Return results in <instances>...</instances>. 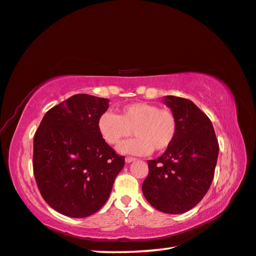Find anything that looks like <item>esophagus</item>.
<instances>
[{
	"label": "esophagus",
	"instance_id": "1",
	"mask_svg": "<svg viewBox=\"0 0 256 256\" xmlns=\"http://www.w3.org/2000/svg\"><path fill=\"white\" fill-rule=\"evenodd\" d=\"M134 160H136V158H133V157L125 158V162H126V163H132V162H134Z\"/></svg>",
	"mask_w": 256,
	"mask_h": 256
}]
</instances>
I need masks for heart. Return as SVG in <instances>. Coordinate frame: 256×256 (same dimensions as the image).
<instances>
[{
  "mask_svg": "<svg viewBox=\"0 0 256 256\" xmlns=\"http://www.w3.org/2000/svg\"><path fill=\"white\" fill-rule=\"evenodd\" d=\"M96 128L104 142L118 144L133 133V139L118 146L123 155H148L154 149L163 152L174 142L178 133V120L170 109L160 108L147 102H134L124 106L120 115L104 112Z\"/></svg>",
  "mask_w": 256,
  "mask_h": 256,
  "instance_id": "1",
  "label": "heart"
}]
</instances>
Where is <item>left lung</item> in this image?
<instances>
[{"instance_id":"8db88e82","label":"left lung","mask_w":256,"mask_h":256,"mask_svg":"<svg viewBox=\"0 0 256 256\" xmlns=\"http://www.w3.org/2000/svg\"><path fill=\"white\" fill-rule=\"evenodd\" d=\"M163 102L176 117L178 133L163 155L148 160L142 192L156 210L181 214L194 208L208 192L218 144L212 122L192 101L166 96Z\"/></svg>"}]
</instances>
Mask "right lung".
Listing matches in <instances>:
<instances>
[{
	"instance_id": "obj_1",
	"label": "right lung",
	"mask_w": 256,
	"mask_h": 256,
	"mask_svg": "<svg viewBox=\"0 0 256 256\" xmlns=\"http://www.w3.org/2000/svg\"><path fill=\"white\" fill-rule=\"evenodd\" d=\"M108 107V99L75 94L51 108L35 133L36 184L43 200L66 216L98 212L124 166L125 158L104 142L96 128Z\"/></svg>"
}]
</instances>
